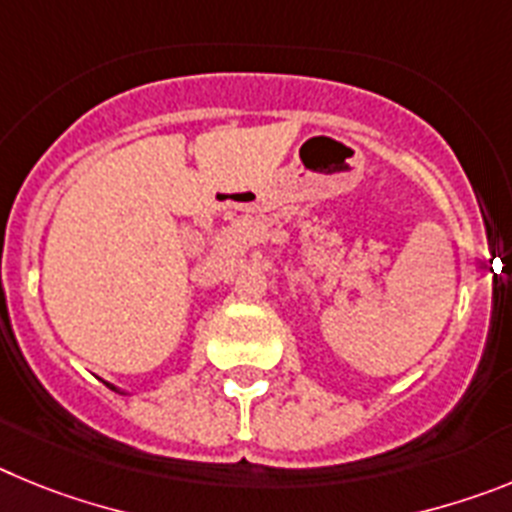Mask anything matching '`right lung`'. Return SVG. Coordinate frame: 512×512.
I'll return each mask as SVG.
<instances>
[{"label": "right lung", "instance_id": "1", "mask_svg": "<svg viewBox=\"0 0 512 512\" xmlns=\"http://www.w3.org/2000/svg\"><path fill=\"white\" fill-rule=\"evenodd\" d=\"M104 384H107V387H110V390L120 392V395H130V392H122V390H120V387H115V384H110V382H104Z\"/></svg>", "mask_w": 512, "mask_h": 512}]
</instances>
